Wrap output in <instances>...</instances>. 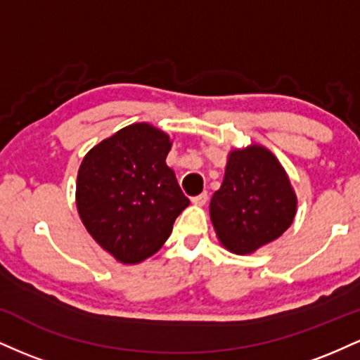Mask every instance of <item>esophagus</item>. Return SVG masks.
<instances>
[{
    "mask_svg": "<svg viewBox=\"0 0 360 360\" xmlns=\"http://www.w3.org/2000/svg\"><path fill=\"white\" fill-rule=\"evenodd\" d=\"M191 201H193V205L203 206V205H206V201H208V193H201L200 196H194Z\"/></svg>",
    "mask_w": 360,
    "mask_h": 360,
    "instance_id": "1",
    "label": "esophagus"
}]
</instances>
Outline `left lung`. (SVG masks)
<instances>
[{"label":"left lung","instance_id":"8db88e82","mask_svg":"<svg viewBox=\"0 0 360 360\" xmlns=\"http://www.w3.org/2000/svg\"><path fill=\"white\" fill-rule=\"evenodd\" d=\"M296 205L284 167L271 150L254 143L229 154L223 183L210 201V218L221 245L245 255L286 232Z\"/></svg>","mask_w":360,"mask_h":360}]
</instances>
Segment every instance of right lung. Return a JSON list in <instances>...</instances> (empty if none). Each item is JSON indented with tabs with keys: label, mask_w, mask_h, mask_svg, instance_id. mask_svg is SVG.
Segmentation results:
<instances>
[{
	"label": "right lung",
	"mask_w": 360,
	"mask_h": 360,
	"mask_svg": "<svg viewBox=\"0 0 360 360\" xmlns=\"http://www.w3.org/2000/svg\"><path fill=\"white\" fill-rule=\"evenodd\" d=\"M171 139L148 123H134L94 146L82 159L76 184L86 230L122 264L154 255L189 205L167 167Z\"/></svg>",
	"instance_id": "right-lung-1"
}]
</instances>
